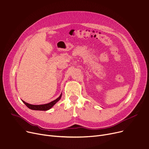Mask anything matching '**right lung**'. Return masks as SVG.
<instances>
[{
  "mask_svg": "<svg viewBox=\"0 0 149 149\" xmlns=\"http://www.w3.org/2000/svg\"><path fill=\"white\" fill-rule=\"evenodd\" d=\"M62 96V93L60 95V96L57 98L56 100H53L49 103L47 104H40V105H34V104H31L29 103H27L25 102L24 101L22 100L23 103L27 106L29 109H32V110H35V111H47L50 109L51 107H52L54 105H55L61 98Z\"/></svg>",
  "mask_w": 149,
  "mask_h": 149,
  "instance_id": "add662e5",
  "label": "right lung"
}]
</instances>
